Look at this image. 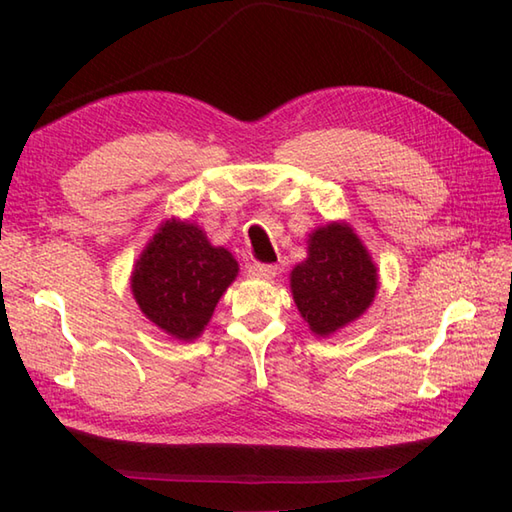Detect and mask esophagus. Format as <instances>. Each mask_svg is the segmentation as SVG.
I'll return each mask as SVG.
<instances>
[{
    "label": "esophagus",
    "instance_id": "obj_1",
    "mask_svg": "<svg viewBox=\"0 0 512 512\" xmlns=\"http://www.w3.org/2000/svg\"><path fill=\"white\" fill-rule=\"evenodd\" d=\"M248 275L253 279L268 281V279H273L277 275V266H273V264H250Z\"/></svg>",
    "mask_w": 512,
    "mask_h": 512
}]
</instances>
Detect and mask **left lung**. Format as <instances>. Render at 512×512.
Segmentation results:
<instances>
[{
	"mask_svg": "<svg viewBox=\"0 0 512 512\" xmlns=\"http://www.w3.org/2000/svg\"><path fill=\"white\" fill-rule=\"evenodd\" d=\"M376 264L345 222L325 224L308 235V259L290 273V290L301 317L317 336H330L372 306Z\"/></svg>",
	"mask_w": 512,
	"mask_h": 512,
	"instance_id": "obj_1",
	"label": "left lung"
}]
</instances>
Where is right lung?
Returning a JSON list of instances; mask_svg holds the SVG:
<instances>
[{"instance_id": "right-lung-1", "label": "right lung", "mask_w": 512, "mask_h": 512, "mask_svg": "<svg viewBox=\"0 0 512 512\" xmlns=\"http://www.w3.org/2000/svg\"><path fill=\"white\" fill-rule=\"evenodd\" d=\"M237 270L235 257L222 246H211L198 224L167 220L138 257L132 292L138 308L162 332L193 341Z\"/></svg>"}]
</instances>
